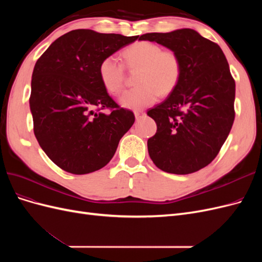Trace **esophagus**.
<instances>
[{
  "label": "esophagus",
  "instance_id": "34e87169",
  "mask_svg": "<svg viewBox=\"0 0 262 262\" xmlns=\"http://www.w3.org/2000/svg\"><path fill=\"white\" fill-rule=\"evenodd\" d=\"M134 116H136L137 120H141V119L145 116V113L142 112V110H136V112H134Z\"/></svg>",
  "mask_w": 262,
  "mask_h": 262
}]
</instances>
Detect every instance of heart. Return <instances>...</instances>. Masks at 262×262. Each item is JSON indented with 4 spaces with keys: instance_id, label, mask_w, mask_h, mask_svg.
Instances as JSON below:
<instances>
[{
    "instance_id": "b5f03b06",
    "label": "heart",
    "mask_w": 262,
    "mask_h": 262,
    "mask_svg": "<svg viewBox=\"0 0 262 262\" xmlns=\"http://www.w3.org/2000/svg\"><path fill=\"white\" fill-rule=\"evenodd\" d=\"M123 64L129 70H138L137 87L123 93L120 104L128 109L138 110L153 105L158 96H167L176 90L181 74L182 63L173 50H163L152 41H137L122 52ZM113 55L102 59L98 75L105 90L118 95L123 89L124 67Z\"/></svg>"
}]
</instances>
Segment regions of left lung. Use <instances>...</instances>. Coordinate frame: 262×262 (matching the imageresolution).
Listing matches in <instances>:
<instances>
[{
	"label": "left lung",
	"instance_id": "obj_1",
	"mask_svg": "<svg viewBox=\"0 0 262 262\" xmlns=\"http://www.w3.org/2000/svg\"><path fill=\"white\" fill-rule=\"evenodd\" d=\"M176 51L182 74L176 90L149 109L157 130L147 140L150 160L163 171L187 175L208 166L219 154L235 119V81L220 46L193 29L149 33Z\"/></svg>",
	"mask_w": 262,
	"mask_h": 262
}]
</instances>
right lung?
Here are the masks:
<instances>
[{"label": "right lung", "mask_w": 262, "mask_h": 262, "mask_svg": "<svg viewBox=\"0 0 262 262\" xmlns=\"http://www.w3.org/2000/svg\"><path fill=\"white\" fill-rule=\"evenodd\" d=\"M138 37L75 29L37 60L29 98L34 132L63 170L84 175L102 168L134 123V114L119 106L102 86L98 67ZM106 108L109 114L102 112Z\"/></svg>", "instance_id": "add662e5"}]
</instances>
